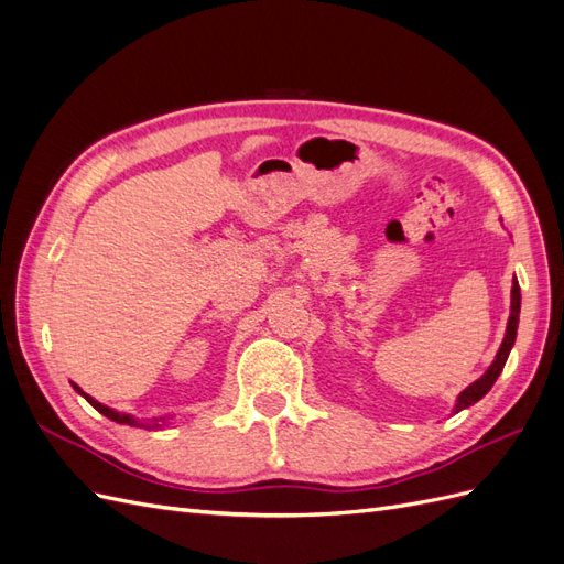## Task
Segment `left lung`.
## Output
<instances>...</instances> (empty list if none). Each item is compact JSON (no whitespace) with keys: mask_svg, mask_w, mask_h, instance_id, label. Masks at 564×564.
<instances>
[{"mask_svg":"<svg viewBox=\"0 0 564 564\" xmlns=\"http://www.w3.org/2000/svg\"><path fill=\"white\" fill-rule=\"evenodd\" d=\"M518 321H520V285H518V281L513 279V288H511V316H508L506 335H503V341H501V347H499V351H497V358L492 360V366L487 368V372H485L480 379H476L474 384L466 387V389L459 393L457 405H454V412H462L464 408L478 403L480 398H482L489 389H492V384H495L497 377L501 375V370H503V366H506L508 354H511L513 344H516Z\"/></svg>","mask_w":564,"mask_h":564,"instance_id":"8db88e82","label":"left lung"}]
</instances>
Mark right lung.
Listing matches in <instances>:
<instances>
[{"label": "right lung", "instance_id": "1", "mask_svg": "<svg viewBox=\"0 0 564 564\" xmlns=\"http://www.w3.org/2000/svg\"><path fill=\"white\" fill-rule=\"evenodd\" d=\"M72 387H75L84 398H86V401L90 403V405H94L100 414H105L107 416V420H112V422H117V424H129V426H144V424H140L138 420H135V416H131V414H123V412H117V410H112V408H107V405H102V403H98L96 401V398H90L88 393H84L77 384H72ZM163 424H166V420H161ZM144 429H161V424H148V426H144Z\"/></svg>", "mask_w": 564, "mask_h": 564}]
</instances>
